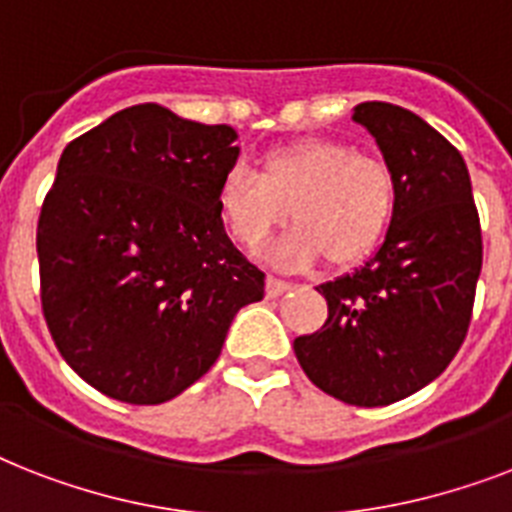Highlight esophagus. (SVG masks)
I'll return each instance as SVG.
<instances>
[{"label": "esophagus", "mask_w": 512, "mask_h": 512, "mask_svg": "<svg viewBox=\"0 0 512 512\" xmlns=\"http://www.w3.org/2000/svg\"><path fill=\"white\" fill-rule=\"evenodd\" d=\"M287 289H292V284L284 279H276V276H268V281H265V295L268 297H279L284 295Z\"/></svg>", "instance_id": "esophagus-1"}]
</instances>
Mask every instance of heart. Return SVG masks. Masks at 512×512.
<instances>
[{"instance_id":"heart-1","label":"heart","mask_w":512,"mask_h":512,"mask_svg":"<svg viewBox=\"0 0 512 512\" xmlns=\"http://www.w3.org/2000/svg\"><path fill=\"white\" fill-rule=\"evenodd\" d=\"M217 207L228 233L255 252L276 228L295 223L271 247L279 265L356 263L372 252L396 209V177L380 156L356 154L340 140L308 138L276 148L260 175L236 164L217 188Z\"/></svg>"}]
</instances>
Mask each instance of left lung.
<instances>
[{"instance_id": "1", "label": "left lung", "mask_w": 512, "mask_h": 512, "mask_svg": "<svg viewBox=\"0 0 512 512\" xmlns=\"http://www.w3.org/2000/svg\"><path fill=\"white\" fill-rule=\"evenodd\" d=\"M396 177L385 239L361 268L321 284L329 319L297 337L316 388L388 406L444 372L468 335L481 276V223L465 159L425 119L393 103L353 108Z\"/></svg>"}]
</instances>
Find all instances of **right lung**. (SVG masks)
Listing matches in <instances>:
<instances>
[{
	"label": "right lung",
	"mask_w": 512,
	"mask_h": 512,
	"mask_svg": "<svg viewBox=\"0 0 512 512\" xmlns=\"http://www.w3.org/2000/svg\"><path fill=\"white\" fill-rule=\"evenodd\" d=\"M236 138L140 103L60 154L36 228L44 319L66 364L116 401L183 393L217 361L233 316L263 300L265 273L217 207Z\"/></svg>",
	"instance_id": "right-lung-1"
}]
</instances>
